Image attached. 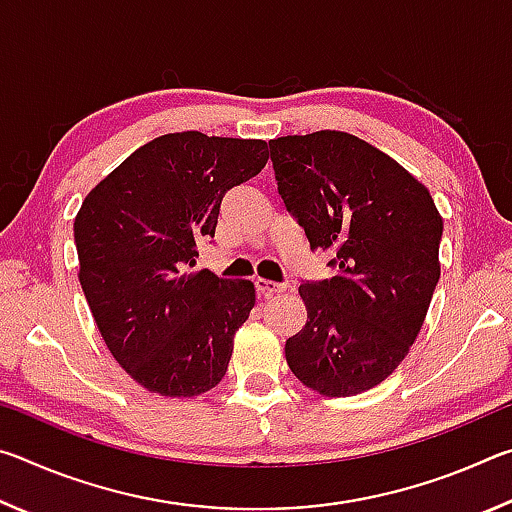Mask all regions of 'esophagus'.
<instances>
[{
    "label": "esophagus",
    "instance_id": "1",
    "mask_svg": "<svg viewBox=\"0 0 512 512\" xmlns=\"http://www.w3.org/2000/svg\"><path fill=\"white\" fill-rule=\"evenodd\" d=\"M255 289L262 293V296H273V293H280V291L287 289V284H280V282H273V280H264V277H257Z\"/></svg>",
    "mask_w": 512,
    "mask_h": 512
}]
</instances>
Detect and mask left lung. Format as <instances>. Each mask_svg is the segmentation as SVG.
<instances>
[{"label": "left lung", "instance_id": "obj_1", "mask_svg": "<svg viewBox=\"0 0 512 512\" xmlns=\"http://www.w3.org/2000/svg\"><path fill=\"white\" fill-rule=\"evenodd\" d=\"M287 212L332 280L302 282L307 323L284 345L302 384L327 397L368 391L400 366L440 277L443 219L427 187L341 131L268 142Z\"/></svg>", "mask_w": 512, "mask_h": 512}]
</instances>
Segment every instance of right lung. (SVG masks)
<instances>
[{"instance_id":"add662e5","label":"right lung","mask_w":512,"mask_h":512,"mask_svg":"<svg viewBox=\"0 0 512 512\" xmlns=\"http://www.w3.org/2000/svg\"><path fill=\"white\" fill-rule=\"evenodd\" d=\"M264 140L169 133L85 196L74 221L79 280L112 357L146 391L207 393L255 307L248 280L189 273L223 196L266 167Z\"/></svg>"}]
</instances>
